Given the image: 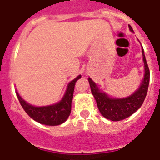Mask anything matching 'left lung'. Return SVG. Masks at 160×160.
Instances as JSON below:
<instances>
[{
	"label": "left lung",
	"mask_w": 160,
	"mask_h": 160,
	"mask_svg": "<svg viewBox=\"0 0 160 160\" xmlns=\"http://www.w3.org/2000/svg\"><path fill=\"white\" fill-rule=\"evenodd\" d=\"M129 28L131 31H133L131 25H129ZM142 58L144 61V66H145L144 79L142 82L140 88L134 94H132L128 98H120V99L108 98L105 93L99 91L98 87L96 86V84L92 81L91 78H88L92 93L97 101L98 109L102 113V115L106 119L113 121L122 120L133 114L142 105L148 89L150 78L149 68L147 63L143 49Z\"/></svg>",
	"instance_id": "left-lung-1"
}]
</instances>
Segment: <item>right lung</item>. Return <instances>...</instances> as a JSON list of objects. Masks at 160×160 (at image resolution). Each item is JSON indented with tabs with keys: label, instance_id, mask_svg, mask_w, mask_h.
I'll list each match as a JSON object with an SVG mask.
<instances>
[{
	"label": "right lung",
	"instance_id": "add662e5",
	"mask_svg": "<svg viewBox=\"0 0 160 160\" xmlns=\"http://www.w3.org/2000/svg\"><path fill=\"white\" fill-rule=\"evenodd\" d=\"M81 75L77 76L68 85L64 96L61 101L56 104L44 107H35L23 100L16 92L21 106L30 118L37 122L47 125H58L66 121L71 112V102L73 99L74 85Z\"/></svg>",
	"mask_w": 160,
	"mask_h": 160
}]
</instances>
